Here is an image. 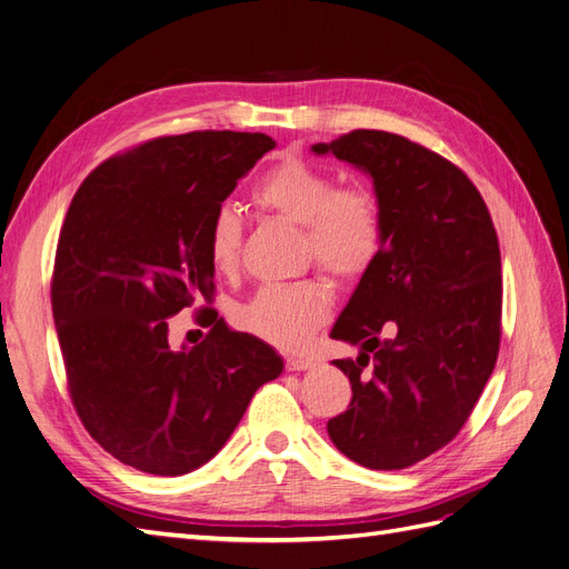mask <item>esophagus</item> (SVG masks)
<instances>
[{
    "mask_svg": "<svg viewBox=\"0 0 569 569\" xmlns=\"http://www.w3.org/2000/svg\"><path fill=\"white\" fill-rule=\"evenodd\" d=\"M284 366L289 372H301V370H308L316 366V358L313 356H289L284 360Z\"/></svg>",
    "mask_w": 569,
    "mask_h": 569,
    "instance_id": "esophagus-1",
    "label": "esophagus"
}]
</instances>
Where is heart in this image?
Segmentation results:
<instances>
[{
    "label": "heart",
    "mask_w": 569,
    "mask_h": 569,
    "mask_svg": "<svg viewBox=\"0 0 569 569\" xmlns=\"http://www.w3.org/2000/svg\"><path fill=\"white\" fill-rule=\"evenodd\" d=\"M251 201L303 228L308 258L337 278L363 272L382 244V206L363 182L335 184L332 176L301 159L270 166L251 189ZM206 253L220 274H232L242 258V220L230 206L213 211ZM332 311L325 280L266 284L244 306L242 325L280 349H301Z\"/></svg>",
    "instance_id": "1"
}]
</instances>
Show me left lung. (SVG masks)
<instances>
[{
	"label": "left lung",
	"instance_id": "8db88e82",
	"mask_svg": "<svg viewBox=\"0 0 569 569\" xmlns=\"http://www.w3.org/2000/svg\"><path fill=\"white\" fill-rule=\"evenodd\" d=\"M335 153L372 178L382 244L330 337L360 349L332 363L351 403L327 422L337 449L370 470H403L468 422L501 343V251L485 199L458 166L401 134L353 130ZM389 326L395 335L382 340Z\"/></svg>",
	"mask_w": 569,
	"mask_h": 569
}]
</instances>
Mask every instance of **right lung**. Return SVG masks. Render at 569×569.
<instances>
[{"label":"right lung","mask_w":569,"mask_h":569,"mask_svg":"<svg viewBox=\"0 0 569 569\" xmlns=\"http://www.w3.org/2000/svg\"><path fill=\"white\" fill-rule=\"evenodd\" d=\"M272 147L263 132L157 137L97 166L68 206L51 278L68 391L90 437L134 470L201 468L284 368L213 308L197 313L211 325L201 343H168V318L213 299V211Z\"/></svg>","instance_id":"obj_1"}]
</instances>
